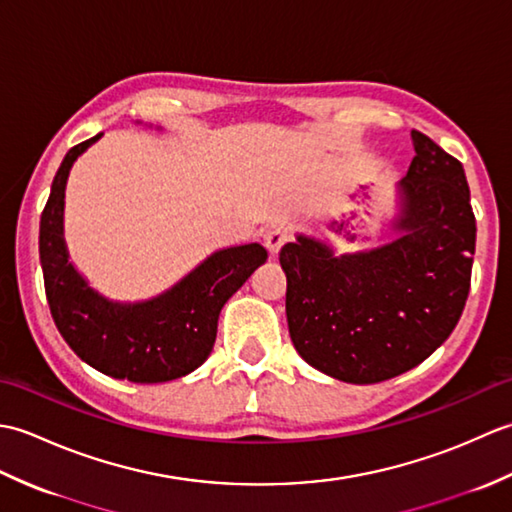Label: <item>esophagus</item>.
I'll list each match as a JSON object with an SVG mask.
<instances>
[{
  "instance_id": "34e87169",
  "label": "esophagus",
  "mask_w": 512,
  "mask_h": 512,
  "mask_svg": "<svg viewBox=\"0 0 512 512\" xmlns=\"http://www.w3.org/2000/svg\"><path fill=\"white\" fill-rule=\"evenodd\" d=\"M288 242V233L284 231V228H273V231H268L264 235V244H266V250L270 253V257H277L281 246H284Z\"/></svg>"
}]
</instances>
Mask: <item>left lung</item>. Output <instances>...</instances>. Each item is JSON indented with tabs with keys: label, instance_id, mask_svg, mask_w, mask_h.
I'll return each mask as SVG.
<instances>
[{
	"label": "left lung",
	"instance_id": "1",
	"mask_svg": "<svg viewBox=\"0 0 512 512\" xmlns=\"http://www.w3.org/2000/svg\"><path fill=\"white\" fill-rule=\"evenodd\" d=\"M411 143L385 244L341 253L328 235L297 231L279 253L292 345L343 383L372 385L420 365L469 297L475 217L464 169L416 129Z\"/></svg>",
	"mask_w": 512,
	"mask_h": 512
}]
</instances>
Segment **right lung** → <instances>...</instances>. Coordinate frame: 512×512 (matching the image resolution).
I'll return each instance as SVG.
<instances>
[{
  "mask_svg": "<svg viewBox=\"0 0 512 512\" xmlns=\"http://www.w3.org/2000/svg\"><path fill=\"white\" fill-rule=\"evenodd\" d=\"M101 136L65 154L41 215L39 257L50 312L65 343L96 372L132 383H167L191 374L209 358L224 303L266 262L268 253L259 244L220 248L156 297H105L74 266L63 231L70 171Z\"/></svg>",
  "mask_w": 512,
  "mask_h": 512,
  "instance_id": "add662e5",
  "label": "right lung"
}]
</instances>
